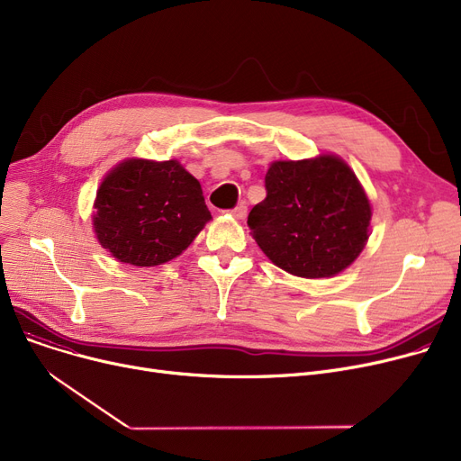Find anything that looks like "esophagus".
<instances>
[{"mask_svg": "<svg viewBox=\"0 0 461 461\" xmlns=\"http://www.w3.org/2000/svg\"><path fill=\"white\" fill-rule=\"evenodd\" d=\"M231 214L235 218H245L247 216V203H239L235 209H231Z\"/></svg>", "mask_w": 461, "mask_h": 461, "instance_id": "esophagus-1", "label": "esophagus"}]
</instances>
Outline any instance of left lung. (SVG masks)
Here are the masks:
<instances>
[{"instance_id":"left-lung-1","label":"left lung","mask_w":461,"mask_h":461,"mask_svg":"<svg viewBox=\"0 0 461 461\" xmlns=\"http://www.w3.org/2000/svg\"><path fill=\"white\" fill-rule=\"evenodd\" d=\"M265 190L267 196L249 214V228L280 269L329 278L349 267L365 249L372 209L342 158L276 160L265 176Z\"/></svg>"}]
</instances>
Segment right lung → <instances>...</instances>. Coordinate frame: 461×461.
Returning a JSON list of instances; mask_svg holds the SVG:
<instances>
[{
  "mask_svg": "<svg viewBox=\"0 0 461 461\" xmlns=\"http://www.w3.org/2000/svg\"><path fill=\"white\" fill-rule=\"evenodd\" d=\"M209 221L200 181L177 160H125L96 190V239L115 259L136 267L177 258Z\"/></svg>",
  "mask_w": 461,
  "mask_h": 461,
  "instance_id": "obj_1",
  "label": "right lung"
}]
</instances>
